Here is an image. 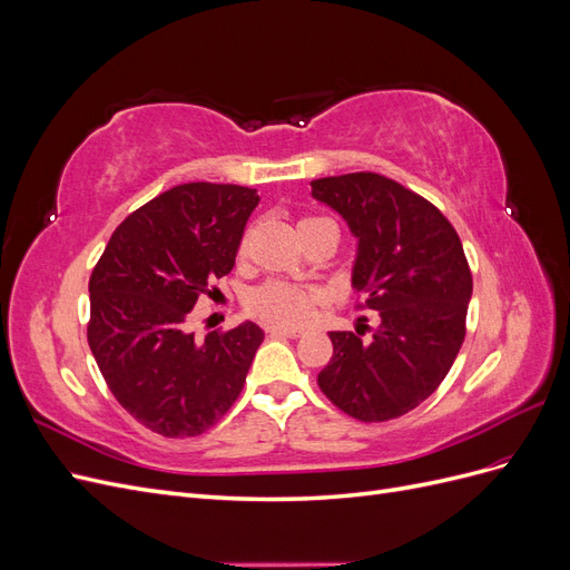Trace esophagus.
I'll use <instances>...</instances> for the list:
<instances>
[{"mask_svg": "<svg viewBox=\"0 0 570 570\" xmlns=\"http://www.w3.org/2000/svg\"><path fill=\"white\" fill-rule=\"evenodd\" d=\"M271 335H278V337H299L302 331L299 327H283V325H273L268 327Z\"/></svg>", "mask_w": 570, "mask_h": 570, "instance_id": "obj_1", "label": "esophagus"}]
</instances>
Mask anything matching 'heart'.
<instances>
[{
	"instance_id": "1",
	"label": "heart",
	"mask_w": 570,
	"mask_h": 570,
	"mask_svg": "<svg viewBox=\"0 0 570 570\" xmlns=\"http://www.w3.org/2000/svg\"><path fill=\"white\" fill-rule=\"evenodd\" d=\"M304 220H314V218H304ZM249 306L252 312L264 316L266 321L281 323V325H299L312 316L314 292L299 287L295 283L271 281L252 292Z\"/></svg>"
}]
</instances>
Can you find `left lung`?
I'll list each match as a JSON object with an SVG mask.
<instances>
[{
    "label": "left lung",
    "instance_id": "1",
    "mask_svg": "<svg viewBox=\"0 0 570 570\" xmlns=\"http://www.w3.org/2000/svg\"><path fill=\"white\" fill-rule=\"evenodd\" d=\"M356 237L352 287L381 321L371 337L331 333L318 387L350 416L377 423L425 402L450 373L465 335L473 278L440 209L377 174L312 183Z\"/></svg>",
    "mask_w": 570,
    "mask_h": 570
}]
</instances>
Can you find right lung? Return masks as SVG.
I'll return each instance as SVG.
<instances>
[{
  "label": "right lung",
  "instance_id": "obj_1",
  "mask_svg": "<svg viewBox=\"0 0 570 570\" xmlns=\"http://www.w3.org/2000/svg\"><path fill=\"white\" fill-rule=\"evenodd\" d=\"M258 195L185 183L114 230L90 278L88 342L118 404L164 438L209 430L243 392L264 331L252 321L202 342L189 316L228 275Z\"/></svg>",
  "mask_w": 570,
  "mask_h": 570
}]
</instances>
